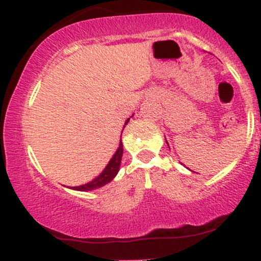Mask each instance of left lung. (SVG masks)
<instances>
[{
  "label": "left lung",
  "mask_w": 261,
  "mask_h": 261,
  "mask_svg": "<svg viewBox=\"0 0 261 261\" xmlns=\"http://www.w3.org/2000/svg\"><path fill=\"white\" fill-rule=\"evenodd\" d=\"M167 143H168V142H167Z\"/></svg>",
  "instance_id": "obj_1"
}]
</instances>
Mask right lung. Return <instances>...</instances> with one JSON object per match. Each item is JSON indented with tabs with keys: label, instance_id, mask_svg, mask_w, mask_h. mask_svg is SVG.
<instances>
[{
	"label": "right lung",
	"instance_id": "1",
	"mask_svg": "<svg viewBox=\"0 0 261 261\" xmlns=\"http://www.w3.org/2000/svg\"><path fill=\"white\" fill-rule=\"evenodd\" d=\"M130 119H127L125 124H127ZM125 127V126H124ZM122 152H124V147H122V142L120 140V143H119V148L118 151L115 152V154L113 155L112 160L109 161L108 166L106 167V169L100 173L99 175L97 176L95 179H93L92 181L87 182V184L80 185V187H74L72 188L73 190H80V191H89V190H94V189H98L103 185L108 184L109 181H112L115 175L118 174L119 172V167H120L121 163V157H122Z\"/></svg>",
	"mask_w": 261,
	"mask_h": 261
}]
</instances>
